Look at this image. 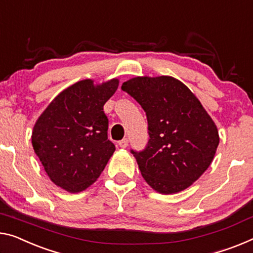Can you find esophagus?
I'll list each match as a JSON object with an SVG mask.
<instances>
[{
    "label": "esophagus",
    "mask_w": 253,
    "mask_h": 253,
    "mask_svg": "<svg viewBox=\"0 0 253 253\" xmlns=\"http://www.w3.org/2000/svg\"><path fill=\"white\" fill-rule=\"evenodd\" d=\"M127 143H129V139L127 138H124L121 140V141H119V145H120V147H122V148H126V147L127 146Z\"/></svg>",
    "instance_id": "1"
}]
</instances>
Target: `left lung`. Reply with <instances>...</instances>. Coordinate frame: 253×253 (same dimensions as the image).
Returning a JSON list of instances; mask_svg holds the SVG:
<instances>
[{
  "mask_svg": "<svg viewBox=\"0 0 253 253\" xmlns=\"http://www.w3.org/2000/svg\"><path fill=\"white\" fill-rule=\"evenodd\" d=\"M121 89L146 112L149 140L131 153L147 183L159 193L189 188L211 164L218 131L191 90L172 77H137Z\"/></svg>",
  "mask_w": 253,
  "mask_h": 253,
  "instance_id": "8db88e82",
  "label": "left lung"
}]
</instances>
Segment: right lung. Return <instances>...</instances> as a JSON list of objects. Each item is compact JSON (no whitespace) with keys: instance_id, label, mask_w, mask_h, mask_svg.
I'll return each instance as SVG.
<instances>
[{"instance_id":"add662e5","label":"right lung","mask_w":253,"mask_h":253,"mask_svg":"<svg viewBox=\"0 0 253 253\" xmlns=\"http://www.w3.org/2000/svg\"><path fill=\"white\" fill-rule=\"evenodd\" d=\"M118 87V79L97 86L79 81L57 95L35 124V153L50 180L69 192L94 183L114 153L104 105Z\"/></svg>"}]
</instances>
